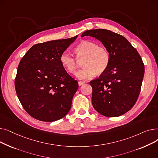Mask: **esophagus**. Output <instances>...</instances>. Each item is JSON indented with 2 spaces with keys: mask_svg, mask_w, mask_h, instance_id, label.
Returning a JSON list of instances; mask_svg holds the SVG:
<instances>
[{
  "mask_svg": "<svg viewBox=\"0 0 158 158\" xmlns=\"http://www.w3.org/2000/svg\"><path fill=\"white\" fill-rule=\"evenodd\" d=\"M85 83V82H83V81H79V82H78L79 86H82V85H83Z\"/></svg>",
  "mask_w": 158,
  "mask_h": 158,
  "instance_id": "obj_1",
  "label": "esophagus"
}]
</instances>
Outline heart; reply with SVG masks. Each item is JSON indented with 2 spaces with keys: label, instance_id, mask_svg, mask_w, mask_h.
I'll list each match as a JSON object with an SVG mask.
<instances>
[{
  "label": "heart",
  "instance_id": "obj_1",
  "mask_svg": "<svg viewBox=\"0 0 158 158\" xmlns=\"http://www.w3.org/2000/svg\"><path fill=\"white\" fill-rule=\"evenodd\" d=\"M76 57H74L68 52H63L60 56V61L64 68L69 72H76L77 60L82 61L84 68L76 73V77L81 80L92 78L95 73L101 74L104 72L110 61V56L107 50L98 46L93 41L84 40L80 42L74 48Z\"/></svg>",
  "mask_w": 158,
  "mask_h": 158
}]
</instances>
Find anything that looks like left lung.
<instances>
[{
	"mask_svg": "<svg viewBox=\"0 0 158 158\" xmlns=\"http://www.w3.org/2000/svg\"><path fill=\"white\" fill-rule=\"evenodd\" d=\"M86 36L101 41L110 56L106 70L89 82L93 106L105 117H119L133 107L139 96L145 72L142 58L125 37L110 30H88L81 37Z\"/></svg>",
	"mask_w": 158,
	"mask_h": 158,
	"instance_id": "obj_1",
	"label": "left lung"
}]
</instances>
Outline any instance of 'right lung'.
I'll return each mask as SVG.
<instances>
[{"label": "right lung", "mask_w": 158, "mask_h": 158, "mask_svg": "<svg viewBox=\"0 0 158 158\" xmlns=\"http://www.w3.org/2000/svg\"><path fill=\"white\" fill-rule=\"evenodd\" d=\"M77 37L36 44L20 60L15 81L16 92L32 117L54 122L69 112L78 82L66 72L60 56Z\"/></svg>", "instance_id": "1"}]
</instances>
